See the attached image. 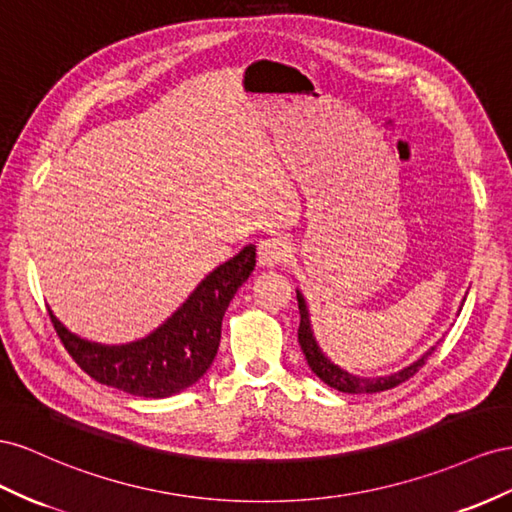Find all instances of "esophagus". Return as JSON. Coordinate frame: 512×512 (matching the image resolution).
<instances>
[{
    "label": "esophagus",
    "instance_id": "obj_1",
    "mask_svg": "<svg viewBox=\"0 0 512 512\" xmlns=\"http://www.w3.org/2000/svg\"><path fill=\"white\" fill-rule=\"evenodd\" d=\"M289 257H291V246L283 238H268L259 244V251H257L259 266L276 268L285 264Z\"/></svg>",
    "mask_w": 512,
    "mask_h": 512
}]
</instances>
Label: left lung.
<instances>
[{"label":"left lung","instance_id":"8db88e82","mask_svg":"<svg viewBox=\"0 0 512 512\" xmlns=\"http://www.w3.org/2000/svg\"><path fill=\"white\" fill-rule=\"evenodd\" d=\"M298 294V309H300V328H298V343L302 347V354L309 362L311 371L321 379V382L328 384L330 388L339 390V392H349V394H373V392H382V390H390L394 386L403 384L405 379L414 377V373L425 364V360L435 352L437 349V341L431 349H427L425 354H422L416 362H412L410 367H403L401 371L392 373V375H382V377H358L347 373L345 369H341L339 364H334L324 352H321V347L317 345L315 337H313V328H311V319H309V309H306V302L304 296L296 289Z\"/></svg>","mask_w":512,"mask_h":512}]
</instances>
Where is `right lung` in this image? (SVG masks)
I'll return each mask as SVG.
<instances>
[{"instance_id":"add662e5","label":"right lung","mask_w":512,"mask_h":512,"mask_svg":"<svg viewBox=\"0 0 512 512\" xmlns=\"http://www.w3.org/2000/svg\"><path fill=\"white\" fill-rule=\"evenodd\" d=\"M253 270L255 246L248 244L212 270L165 324L124 345L81 339L49 313L68 354L96 382L135 397L165 399L193 386L210 369L221 343L223 315Z\"/></svg>"}]
</instances>
